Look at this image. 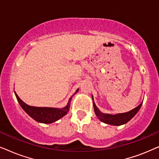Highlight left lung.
I'll list each match as a JSON object with an SVG mask.
<instances>
[{"label": "left lung", "mask_w": 159, "mask_h": 159, "mask_svg": "<svg viewBox=\"0 0 159 159\" xmlns=\"http://www.w3.org/2000/svg\"><path fill=\"white\" fill-rule=\"evenodd\" d=\"M141 105H142V103H141L138 106H137L136 108H134V109L129 111L128 112L123 113V114H117L116 115H111L101 113V111H100L98 108L97 106H95L94 101H93V107H94L95 113V114H96V116H98V118L104 123L115 126H119L128 122V121H129L132 118H133L134 115L138 112V111L140 110V108L141 107Z\"/></svg>", "instance_id": "1"}]
</instances>
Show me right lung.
I'll return each instance as SVG.
<instances>
[{
	"label": "right lung",
	"mask_w": 159,
	"mask_h": 159,
	"mask_svg": "<svg viewBox=\"0 0 159 159\" xmlns=\"http://www.w3.org/2000/svg\"><path fill=\"white\" fill-rule=\"evenodd\" d=\"M78 92V90H77ZM76 92V93H77ZM16 99L20 104L21 108L24 111L27 113L28 115H30L32 119L40 123L44 124H50L54 121L58 120L67 114L69 109V103L71 101V96L69 98V103L66 107L62 108H43V107H34L26 104L25 102H23L19 98V97L15 93Z\"/></svg>",
	"instance_id": "right-lung-1"
}]
</instances>
